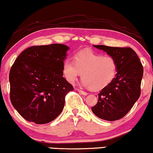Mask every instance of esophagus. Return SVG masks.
<instances>
[{"label": "esophagus", "mask_w": 153, "mask_h": 153, "mask_svg": "<svg viewBox=\"0 0 153 153\" xmlns=\"http://www.w3.org/2000/svg\"><path fill=\"white\" fill-rule=\"evenodd\" d=\"M77 91L79 92V93H80L81 94H82V95H84V96H87L88 94L87 92L84 91H82V90H80V89H77Z\"/></svg>", "instance_id": "1"}]
</instances>
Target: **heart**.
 I'll return each instance as SVG.
<instances>
[{"label":"heart","instance_id":"obj_1","mask_svg":"<svg viewBox=\"0 0 153 153\" xmlns=\"http://www.w3.org/2000/svg\"><path fill=\"white\" fill-rule=\"evenodd\" d=\"M117 61L111 55L104 56L92 51H84L76 55L74 63L66 60L63 73L66 80L74 84L82 74V84L92 90L107 87L116 76Z\"/></svg>","mask_w":153,"mask_h":153}]
</instances>
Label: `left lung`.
Instances as JSON below:
<instances>
[{"label": "left lung", "instance_id": "left-lung-1", "mask_svg": "<svg viewBox=\"0 0 153 153\" xmlns=\"http://www.w3.org/2000/svg\"><path fill=\"white\" fill-rule=\"evenodd\" d=\"M117 61V74L98 94V100L91 110L101 119L114 121L122 119L132 109L141 94L143 68L135 51L129 47L94 45Z\"/></svg>", "mask_w": 153, "mask_h": 153}]
</instances>
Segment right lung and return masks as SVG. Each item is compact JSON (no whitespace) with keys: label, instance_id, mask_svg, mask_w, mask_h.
Here are the masks:
<instances>
[{"label":"right lung","instance_id":"1","mask_svg":"<svg viewBox=\"0 0 153 153\" xmlns=\"http://www.w3.org/2000/svg\"><path fill=\"white\" fill-rule=\"evenodd\" d=\"M69 48L61 44L33 46L23 51L10 69V100L28 121L45 124L62 112L74 87L63 77Z\"/></svg>","mask_w":153,"mask_h":153}]
</instances>
